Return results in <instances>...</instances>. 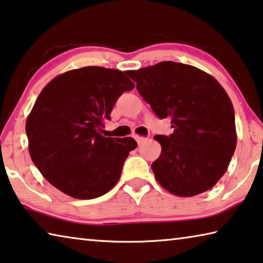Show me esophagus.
Wrapping results in <instances>:
<instances>
[{
    "instance_id": "esophagus-1",
    "label": "esophagus",
    "mask_w": 263,
    "mask_h": 263,
    "mask_svg": "<svg viewBox=\"0 0 263 263\" xmlns=\"http://www.w3.org/2000/svg\"><path fill=\"white\" fill-rule=\"evenodd\" d=\"M135 139L137 140V143H138L139 145L143 144L144 141L146 140V138H145V137H140V136H135Z\"/></svg>"
}]
</instances>
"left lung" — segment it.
I'll list each match as a JSON object with an SVG mask.
<instances>
[{"mask_svg":"<svg viewBox=\"0 0 263 263\" xmlns=\"http://www.w3.org/2000/svg\"><path fill=\"white\" fill-rule=\"evenodd\" d=\"M130 76L173 133L156 136L161 153L152 164L157 181L178 197L211 190L228 168L236 147L234 107L214 77L195 66L160 62Z\"/></svg>","mask_w":263,"mask_h":263,"instance_id":"1","label":"left lung"}]
</instances>
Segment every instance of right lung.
<instances>
[{"label":"right lung","mask_w":263,"mask_h":263,"mask_svg":"<svg viewBox=\"0 0 263 263\" xmlns=\"http://www.w3.org/2000/svg\"><path fill=\"white\" fill-rule=\"evenodd\" d=\"M130 71L102 66L70 70L50 81L27 118L29 153L57 190L95 199L114 189L137 141L101 135L117 99L131 91Z\"/></svg>","instance_id":"obj_1"}]
</instances>
